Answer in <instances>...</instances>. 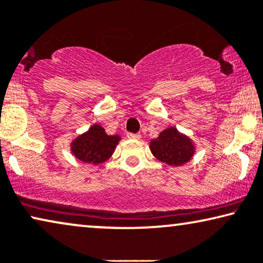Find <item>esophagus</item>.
Returning <instances> with one entry per match:
<instances>
[{
    "mask_svg": "<svg viewBox=\"0 0 263 263\" xmlns=\"http://www.w3.org/2000/svg\"><path fill=\"white\" fill-rule=\"evenodd\" d=\"M139 135L138 133H127V138L128 139H139Z\"/></svg>",
    "mask_w": 263,
    "mask_h": 263,
    "instance_id": "esophagus-1",
    "label": "esophagus"
}]
</instances>
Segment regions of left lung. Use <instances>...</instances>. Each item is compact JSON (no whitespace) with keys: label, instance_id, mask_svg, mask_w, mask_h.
I'll use <instances>...</instances> for the list:
<instances>
[{"label":"left lung","instance_id":"left-lung-1","mask_svg":"<svg viewBox=\"0 0 263 263\" xmlns=\"http://www.w3.org/2000/svg\"><path fill=\"white\" fill-rule=\"evenodd\" d=\"M150 150L158 161L173 167H180L192 160L195 146L190 137L170 126L160 132L157 138L150 140Z\"/></svg>","mask_w":263,"mask_h":263}]
</instances>
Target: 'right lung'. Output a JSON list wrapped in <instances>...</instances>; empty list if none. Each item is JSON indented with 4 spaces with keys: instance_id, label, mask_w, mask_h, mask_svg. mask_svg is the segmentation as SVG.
Here are the masks:
<instances>
[{
    "instance_id": "add662e5",
    "label": "right lung",
    "mask_w": 263,
    "mask_h": 263,
    "mask_svg": "<svg viewBox=\"0 0 263 263\" xmlns=\"http://www.w3.org/2000/svg\"><path fill=\"white\" fill-rule=\"evenodd\" d=\"M121 139L120 136H108L105 128L94 124L87 132L77 136L70 144L71 154L77 160L88 164H100L112 156Z\"/></svg>"
}]
</instances>
